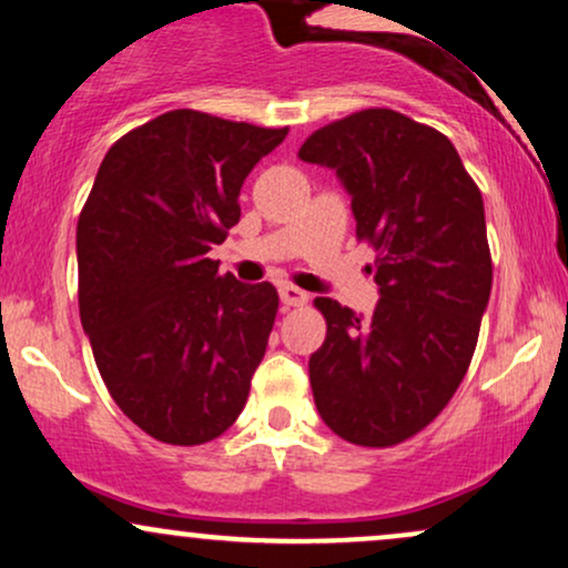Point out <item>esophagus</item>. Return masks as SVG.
<instances>
[{"label":"esophagus","instance_id":"obj_1","mask_svg":"<svg viewBox=\"0 0 568 568\" xmlns=\"http://www.w3.org/2000/svg\"><path fill=\"white\" fill-rule=\"evenodd\" d=\"M280 298H283L285 306H304L310 302V293L296 288V285H280Z\"/></svg>","mask_w":568,"mask_h":568}]
</instances>
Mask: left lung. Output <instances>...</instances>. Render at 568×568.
<instances>
[{
    "mask_svg": "<svg viewBox=\"0 0 568 568\" xmlns=\"http://www.w3.org/2000/svg\"><path fill=\"white\" fill-rule=\"evenodd\" d=\"M298 158L347 186L382 293L366 321L315 298L328 325L310 357L315 406L338 438L397 446L448 406L470 368L494 277L484 197L440 130L393 109L328 122Z\"/></svg>",
    "mask_w": 568,
    "mask_h": 568,
    "instance_id": "obj_1",
    "label": "left lung"
}]
</instances>
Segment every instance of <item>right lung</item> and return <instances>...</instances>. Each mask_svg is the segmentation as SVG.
<instances>
[{
	"label": "right lung",
	"instance_id": "obj_1",
	"mask_svg": "<svg viewBox=\"0 0 568 568\" xmlns=\"http://www.w3.org/2000/svg\"><path fill=\"white\" fill-rule=\"evenodd\" d=\"M288 128L175 109L114 141L77 224L80 317L133 425L200 446L234 425L280 306L272 283L207 253L240 221V186Z\"/></svg>",
	"mask_w": 568,
	"mask_h": 568
}]
</instances>
